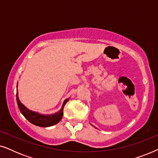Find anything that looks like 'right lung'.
I'll list each match as a JSON object with an SVG mask.
<instances>
[{
  "mask_svg": "<svg viewBox=\"0 0 158 158\" xmlns=\"http://www.w3.org/2000/svg\"><path fill=\"white\" fill-rule=\"evenodd\" d=\"M69 99L70 98H67L64 100L62 109H60V111L57 112V113L51 114V115H42V114H38L36 112L32 111L31 110L28 109L25 106H23L21 103V101L19 99L18 93L16 94L17 104H18L19 109L20 110L21 113L31 124L42 127H51L60 122V121L62 118V115H63L64 106L66 104V103L69 101Z\"/></svg>",
  "mask_w": 158,
  "mask_h": 158,
  "instance_id": "right-lung-1",
  "label": "right lung"
}]
</instances>
